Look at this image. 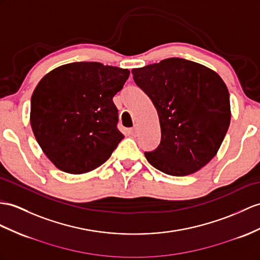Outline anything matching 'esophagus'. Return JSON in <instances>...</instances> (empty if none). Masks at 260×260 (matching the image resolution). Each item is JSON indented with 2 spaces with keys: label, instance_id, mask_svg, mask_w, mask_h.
Returning <instances> with one entry per match:
<instances>
[{
  "label": "esophagus",
  "instance_id": "obj_1",
  "mask_svg": "<svg viewBox=\"0 0 260 260\" xmlns=\"http://www.w3.org/2000/svg\"><path fill=\"white\" fill-rule=\"evenodd\" d=\"M129 134H130L131 136H136V135L138 134V126L135 125L134 128H131V129L129 130Z\"/></svg>",
  "mask_w": 260,
  "mask_h": 260
}]
</instances>
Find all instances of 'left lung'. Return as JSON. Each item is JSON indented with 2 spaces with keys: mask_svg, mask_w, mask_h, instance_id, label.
<instances>
[{
  "mask_svg": "<svg viewBox=\"0 0 260 260\" xmlns=\"http://www.w3.org/2000/svg\"><path fill=\"white\" fill-rule=\"evenodd\" d=\"M138 87L159 115L161 142L144 152L161 172L184 176L210 162L231 122L229 89L212 69L187 59H163L132 69Z\"/></svg>",
  "mask_w": 260,
  "mask_h": 260,
  "instance_id": "1",
  "label": "left lung"
}]
</instances>
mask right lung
<instances>
[{
	"label": "right lung",
	"instance_id": "1",
	"mask_svg": "<svg viewBox=\"0 0 260 260\" xmlns=\"http://www.w3.org/2000/svg\"><path fill=\"white\" fill-rule=\"evenodd\" d=\"M130 72L96 61L71 62L53 69L30 99V125L54 166L81 174L109 159L124 136L117 128L112 101Z\"/></svg>",
	"mask_w": 260,
	"mask_h": 260
}]
</instances>
